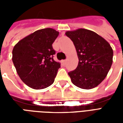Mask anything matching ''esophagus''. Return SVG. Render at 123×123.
Returning a JSON list of instances; mask_svg holds the SVG:
<instances>
[{
  "label": "esophagus",
  "mask_w": 123,
  "mask_h": 123,
  "mask_svg": "<svg viewBox=\"0 0 123 123\" xmlns=\"http://www.w3.org/2000/svg\"><path fill=\"white\" fill-rule=\"evenodd\" d=\"M62 62H63L64 64H66V63H67V60H64V61H62Z\"/></svg>",
  "instance_id": "1"
}]
</instances>
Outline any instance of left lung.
<instances>
[{"label": "left lung", "instance_id": "left-lung-1", "mask_svg": "<svg viewBox=\"0 0 123 123\" xmlns=\"http://www.w3.org/2000/svg\"><path fill=\"white\" fill-rule=\"evenodd\" d=\"M77 51V68L68 72L72 84L90 90L98 86L108 74L113 63V51L110 44L93 31L80 28L67 31Z\"/></svg>", "mask_w": 123, "mask_h": 123}]
</instances>
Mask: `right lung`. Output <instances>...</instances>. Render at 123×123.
Here are the masks:
<instances>
[{"label":"right lung","mask_w":123,"mask_h":123,"mask_svg":"<svg viewBox=\"0 0 123 123\" xmlns=\"http://www.w3.org/2000/svg\"><path fill=\"white\" fill-rule=\"evenodd\" d=\"M59 34L53 28L35 31L19 41L12 50V61L20 79L34 90L53 84L61 67L54 61L52 44Z\"/></svg>","instance_id":"1"}]
</instances>
